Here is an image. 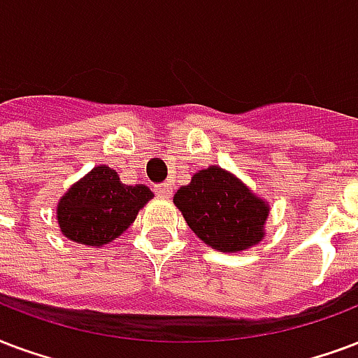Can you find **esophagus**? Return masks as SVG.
I'll return each instance as SVG.
<instances>
[{
	"label": "esophagus",
	"mask_w": 358,
	"mask_h": 358,
	"mask_svg": "<svg viewBox=\"0 0 358 358\" xmlns=\"http://www.w3.org/2000/svg\"><path fill=\"white\" fill-rule=\"evenodd\" d=\"M155 192H157V196H160V198H169V196L173 194V187L168 185V182H164V185H157V187H155Z\"/></svg>",
	"instance_id": "34e87169"
}]
</instances>
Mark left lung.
<instances>
[{"instance_id": "left-lung-1", "label": "left lung", "mask_w": 358, "mask_h": 358, "mask_svg": "<svg viewBox=\"0 0 358 358\" xmlns=\"http://www.w3.org/2000/svg\"><path fill=\"white\" fill-rule=\"evenodd\" d=\"M173 203L211 249L241 252L264 240L270 203L220 166L196 171L189 185L177 190Z\"/></svg>"}]
</instances>
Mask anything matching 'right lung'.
Returning a JSON list of instances; mask_svg holds the SVG:
<instances>
[{
  "mask_svg": "<svg viewBox=\"0 0 358 358\" xmlns=\"http://www.w3.org/2000/svg\"><path fill=\"white\" fill-rule=\"evenodd\" d=\"M152 198L149 187L124 185L115 169L99 164L58 200L56 220L67 240L99 249L126 232Z\"/></svg>",
  "mask_w": 358,
  "mask_h": 358,
  "instance_id": "1",
  "label": "right lung"
}]
</instances>
